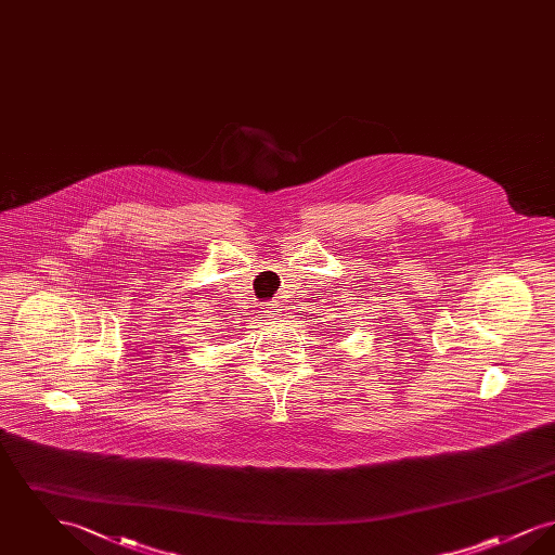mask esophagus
Returning a JSON list of instances; mask_svg holds the SVG:
<instances>
[{"label":"esophagus","mask_w":555,"mask_h":555,"mask_svg":"<svg viewBox=\"0 0 555 555\" xmlns=\"http://www.w3.org/2000/svg\"><path fill=\"white\" fill-rule=\"evenodd\" d=\"M260 317L264 318L266 322H268V320H272V318L279 317V310H276V306H274V304H268L266 308L260 310Z\"/></svg>","instance_id":"34e87169"}]
</instances>
